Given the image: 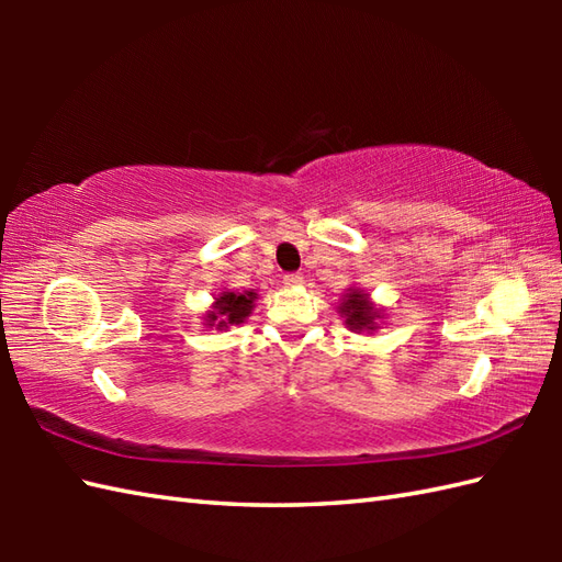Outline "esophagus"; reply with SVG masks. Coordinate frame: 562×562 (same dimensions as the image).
Instances as JSON below:
<instances>
[{
	"label": "esophagus",
	"mask_w": 562,
	"mask_h": 562,
	"mask_svg": "<svg viewBox=\"0 0 562 562\" xmlns=\"http://www.w3.org/2000/svg\"><path fill=\"white\" fill-rule=\"evenodd\" d=\"M282 282L288 284V288H300V284L304 282V278H302V272H288L282 278Z\"/></svg>",
	"instance_id": "1"
}]
</instances>
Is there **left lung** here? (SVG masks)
Here are the masks:
<instances>
[{
	"mask_svg": "<svg viewBox=\"0 0 562 562\" xmlns=\"http://www.w3.org/2000/svg\"><path fill=\"white\" fill-rule=\"evenodd\" d=\"M340 314L345 316V324H348L352 330H374V318L376 308L367 302V296L360 292H352L348 300L342 302Z\"/></svg>",
	"mask_w": 562,
	"mask_h": 562,
	"instance_id": "left-lung-1",
	"label": "left lung"
}]
</instances>
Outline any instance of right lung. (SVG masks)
<instances>
[{
    "instance_id": "add662e5",
    "label": "right lung",
    "mask_w": 562,
    "mask_h": 562,
    "mask_svg": "<svg viewBox=\"0 0 562 562\" xmlns=\"http://www.w3.org/2000/svg\"><path fill=\"white\" fill-rule=\"evenodd\" d=\"M254 302H256V292H246V294H234V292H224L220 300H217V312L207 314V321H216L217 328H224L226 324H244V318L250 314V308H254ZM210 324V326H212Z\"/></svg>"
}]
</instances>
